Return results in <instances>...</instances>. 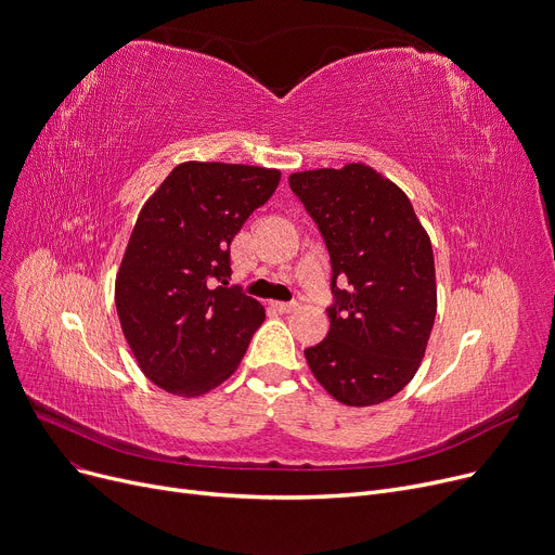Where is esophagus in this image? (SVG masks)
I'll list each match as a JSON object with an SVG mask.
<instances>
[{
	"instance_id": "34e87169",
	"label": "esophagus",
	"mask_w": 555,
	"mask_h": 555,
	"mask_svg": "<svg viewBox=\"0 0 555 555\" xmlns=\"http://www.w3.org/2000/svg\"><path fill=\"white\" fill-rule=\"evenodd\" d=\"M274 306H276L279 312H293V310L299 308L297 301H279V304H274Z\"/></svg>"
}]
</instances>
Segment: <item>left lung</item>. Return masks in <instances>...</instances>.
<instances>
[{
  "mask_svg": "<svg viewBox=\"0 0 555 555\" xmlns=\"http://www.w3.org/2000/svg\"><path fill=\"white\" fill-rule=\"evenodd\" d=\"M289 189L322 231L333 266L331 331L306 348V362L341 404H380L410 385L434 326L427 231L404 191L366 164L293 172Z\"/></svg>",
  "mask_w": 555,
  "mask_h": 555,
  "instance_id": "obj_1",
  "label": "left lung"
}]
</instances>
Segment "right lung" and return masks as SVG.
<instances>
[{
  "label": "right lung",
  "mask_w": 555,
  "mask_h": 555,
  "mask_svg": "<svg viewBox=\"0 0 555 555\" xmlns=\"http://www.w3.org/2000/svg\"><path fill=\"white\" fill-rule=\"evenodd\" d=\"M281 170L184 162L143 204L114 285L132 356L151 383L195 398L238 369L266 308L229 287V245Z\"/></svg>",
  "instance_id": "add662e5"
}]
</instances>
